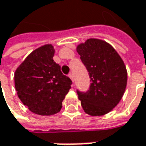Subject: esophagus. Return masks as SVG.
<instances>
[{
    "label": "esophagus",
    "instance_id": "esophagus-1",
    "mask_svg": "<svg viewBox=\"0 0 146 146\" xmlns=\"http://www.w3.org/2000/svg\"><path fill=\"white\" fill-rule=\"evenodd\" d=\"M68 76H69V77L70 78V80H71L72 81H74V76H73V74H72V73H70Z\"/></svg>",
    "mask_w": 146,
    "mask_h": 146
}]
</instances>
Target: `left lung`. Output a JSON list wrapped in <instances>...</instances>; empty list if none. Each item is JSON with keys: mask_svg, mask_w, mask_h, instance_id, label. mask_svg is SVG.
Returning <instances> with one entry per match:
<instances>
[{"mask_svg": "<svg viewBox=\"0 0 146 146\" xmlns=\"http://www.w3.org/2000/svg\"><path fill=\"white\" fill-rule=\"evenodd\" d=\"M77 52L90 78V90H77L84 111L103 116L118 104L127 87V71L117 51L107 42L90 38L77 46Z\"/></svg>", "mask_w": 146, "mask_h": 146, "instance_id": "obj_1", "label": "left lung"}]
</instances>
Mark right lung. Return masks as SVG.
Returning a JSON list of instances; mask_svg holds the SVG:
<instances>
[{
	"mask_svg": "<svg viewBox=\"0 0 146 146\" xmlns=\"http://www.w3.org/2000/svg\"><path fill=\"white\" fill-rule=\"evenodd\" d=\"M55 49L46 44L29 55L15 72L19 98L32 113L51 116L60 112L72 84L53 61Z\"/></svg>",
	"mask_w": 146,
	"mask_h": 146,
	"instance_id": "obj_1",
	"label": "right lung"
}]
</instances>
